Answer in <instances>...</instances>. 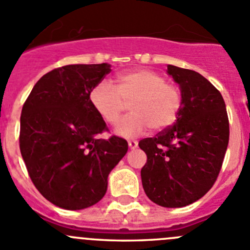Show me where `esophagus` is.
I'll use <instances>...</instances> for the list:
<instances>
[{
    "label": "esophagus",
    "mask_w": 250,
    "mask_h": 250,
    "mask_svg": "<svg viewBox=\"0 0 250 250\" xmlns=\"http://www.w3.org/2000/svg\"><path fill=\"white\" fill-rule=\"evenodd\" d=\"M128 145H129V148H135L138 147V141L137 140H128Z\"/></svg>",
    "instance_id": "1"
}]
</instances>
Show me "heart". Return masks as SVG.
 Masks as SVG:
<instances>
[{
	"label": "heart",
	"mask_w": 250,
	"mask_h": 250,
	"mask_svg": "<svg viewBox=\"0 0 250 250\" xmlns=\"http://www.w3.org/2000/svg\"><path fill=\"white\" fill-rule=\"evenodd\" d=\"M89 102L110 125H117L129 104L132 112L120 123L117 132L134 137L148 127L160 132L172 125L183 107V93L158 72L135 69L118 75L116 88L109 82L98 83L90 90Z\"/></svg>",
	"instance_id": "obj_1"
}]
</instances>
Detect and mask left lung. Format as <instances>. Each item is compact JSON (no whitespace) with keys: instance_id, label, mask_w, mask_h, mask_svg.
<instances>
[{"instance_id":"1","label":"left lung","mask_w":250,"mask_h":250,"mask_svg":"<svg viewBox=\"0 0 250 250\" xmlns=\"http://www.w3.org/2000/svg\"><path fill=\"white\" fill-rule=\"evenodd\" d=\"M168 74L180 85L183 107L173 125L139 141L147 156L141 181L152 202L180 208L203 197L216 181L230 125L223 95L207 78L173 65Z\"/></svg>"}]
</instances>
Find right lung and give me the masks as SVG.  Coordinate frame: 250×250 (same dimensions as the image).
Returning <instances> with one entry per match:
<instances>
[{
    "label": "right lung",
    "instance_id": "obj_1",
    "mask_svg": "<svg viewBox=\"0 0 250 250\" xmlns=\"http://www.w3.org/2000/svg\"><path fill=\"white\" fill-rule=\"evenodd\" d=\"M110 71L105 62L58 67L37 81L22 106V160L40 193L60 208L80 210L99 202L110 172L128 151L123 138L98 139L107 127L89 94Z\"/></svg>",
    "mask_w": 250,
    "mask_h": 250
}]
</instances>
